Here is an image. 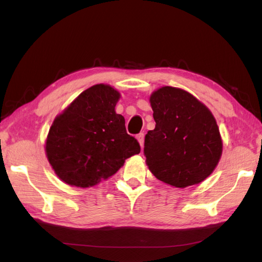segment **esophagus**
<instances>
[{
    "mask_svg": "<svg viewBox=\"0 0 262 262\" xmlns=\"http://www.w3.org/2000/svg\"><path fill=\"white\" fill-rule=\"evenodd\" d=\"M144 133H140V134H137V136H136V138H137V141H138V143L141 144V146H143V144H144Z\"/></svg>",
    "mask_w": 262,
    "mask_h": 262,
    "instance_id": "obj_1",
    "label": "esophagus"
}]
</instances>
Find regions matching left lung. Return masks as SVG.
Returning a JSON list of instances; mask_svg holds the SVG:
<instances>
[{
	"mask_svg": "<svg viewBox=\"0 0 262 262\" xmlns=\"http://www.w3.org/2000/svg\"><path fill=\"white\" fill-rule=\"evenodd\" d=\"M155 128L144 142L148 169L159 180L177 188L205 180L222 155L214 116L181 89L163 86L149 98Z\"/></svg>",
	"mask_w": 262,
	"mask_h": 262,
	"instance_id": "left-lung-1",
	"label": "left lung"
}]
</instances>
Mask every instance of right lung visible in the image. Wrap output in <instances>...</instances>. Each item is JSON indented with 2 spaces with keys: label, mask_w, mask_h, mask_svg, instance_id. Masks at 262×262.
Segmentation results:
<instances>
[{
  "label": "right lung",
  "mask_w": 262,
  "mask_h": 262,
  "mask_svg": "<svg viewBox=\"0 0 262 262\" xmlns=\"http://www.w3.org/2000/svg\"><path fill=\"white\" fill-rule=\"evenodd\" d=\"M119 92L104 84L83 91L54 120L46 153L54 171L71 186L88 188L108 179L125 160L141 152L116 114Z\"/></svg>",
  "instance_id": "obj_1"
}]
</instances>
